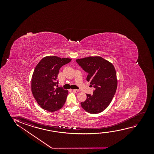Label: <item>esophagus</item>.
Here are the masks:
<instances>
[{"label":"esophagus","mask_w":154,"mask_h":154,"mask_svg":"<svg viewBox=\"0 0 154 154\" xmlns=\"http://www.w3.org/2000/svg\"><path fill=\"white\" fill-rule=\"evenodd\" d=\"M72 91H74V93H78L79 91H78V89H73Z\"/></svg>","instance_id":"1"}]
</instances>
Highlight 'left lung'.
<instances>
[{
  "label": "left lung",
  "instance_id": "obj_1",
  "mask_svg": "<svg viewBox=\"0 0 154 154\" xmlns=\"http://www.w3.org/2000/svg\"><path fill=\"white\" fill-rule=\"evenodd\" d=\"M78 65L88 74L87 80L95 89L93 95L87 94V99L80 104L90 114H98L109 106L117 87L116 72L112 63L101 57L76 59Z\"/></svg>",
  "mask_w": 154,
  "mask_h": 154
}]
</instances>
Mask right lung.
<instances>
[{
  "label": "right lung",
  "instance_id": "obj_1",
  "mask_svg": "<svg viewBox=\"0 0 154 154\" xmlns=\"http://www.w3.org/2000/svg\"><path fill=\"white\" fill-rule=\"evenodd\" d=\"M71 60L69 58L47 56L36 66L32 76V91L42 109L55 112L65 103L68 91L62 87H55L58 85L57 78L60 68Z\"/></svg>",
  "mask_w": 154,
  "mask_h": 154
}]
</instances>
